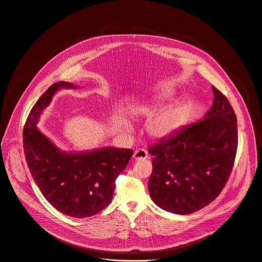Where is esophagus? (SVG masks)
Listing matches in <instances>:
<instances>
[{
  "mask_svg": "<svg viewBox=\"0 0 262 262\" xmlns=\"http://www.w3.org/2000/svg\"><path fill=\"white\" fill-rule=\"evenodd\" d=\"M133 159L136 161L145 160V159H148V154L145 149H137L133 155Z\"/></svg>",
  "mask_w": 262,
  "mask_h": 262,
  "instance_id": "1",
  "label": "esophagus"
}]
</instances>
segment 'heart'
I'll return each instance as SVG.
<instances>
[{
	"instance_id": "heart-1",
	"label": "heart",
	"mask_w": 262,
	"mask_h": 262,
	"mask_svg": "<svg viewBox=\"0 0 262 262\" xmlns=\"http://www.w3.org/2000/svg\"><path fill=\"white\" fill-rule=\"evenodd\" d=\"M168 98V96H166L160 101L141 105L137 108V112L145 114L147 116L154 115L162 106L163 102ZM190 115H191L190 104L185 101H177L168 106H166L160 113H158L148 122L146 130L152 139H167L187 125L190 119ZM124 128L127 132L132 130V127L128 124H125Z\"/></svg>"
}]
</instances>
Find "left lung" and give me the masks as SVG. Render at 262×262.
Listing matches in <instances>:
<instances>
[{
  "instance_id": "8db88e82",
  "label": "left lung",
  "mask_w": 262,
  "mask_h": 262,
  "mask_svg": "<svg viewBox=\"0 0 262 262\" xmlns=\"http://www.w3.org/2000/svg\"><path fill=\"white\" fill-rule=\"evenodd\" d=\"M213 104L202 120L161 140L148 151L154 203L174 214L193 213L217 198L233 168L237 119L226 98L212 86Z\"/></svg>"
}]
</instances>
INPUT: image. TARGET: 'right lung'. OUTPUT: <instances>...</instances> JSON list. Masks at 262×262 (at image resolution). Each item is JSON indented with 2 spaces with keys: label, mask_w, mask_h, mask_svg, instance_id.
Masks as SVG:
<instances>
[{
  "label": "right lung",
  "mask_w": 262,
  "mask_h": 262,
  "mask_svg": "<svg viewBox=\"0 0 262 262\" xmlns=\"http://www.w3.org/2000/svg\"><path fill=\"white\" fill-rule=\"evenodd\" d=\"M58 81L47 90L32 107L24 126V152L40 192L56 210L71 217L93 216L112 201L115 181L127 166L132 149L102 147L64 151L36 126L43 110L61 89H78Z\"/></svg>",
  "instance_id": "right-lung-1"
}]
</instances>
